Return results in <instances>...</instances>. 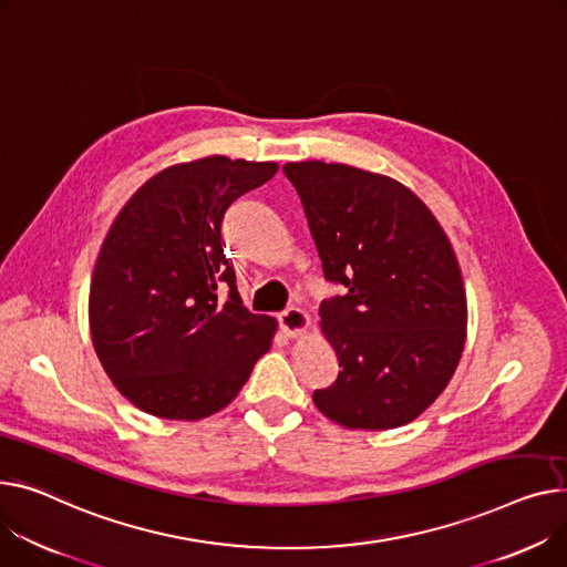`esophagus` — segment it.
Here are the masks:
<instances>
[{
	"label": "esophagus",
	"instance_id": "34e87169",
	"mask_svg": "<svg viewBox=\"0 0 567 567\" xmlns=\"http://www.w3.org/2000/svg\"><path fill=\"white\" fill-rule=\"evenodd\" d=\"M278 321L287 337H300V334H306V330L310 328V317L306 315V310H300V308H287L285 312L278 315Z\"/></svg>",
	"mask_w": 567,
	"mask_h": 567
}]
</instances>
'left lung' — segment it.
<instances>
[{
  "label": "left lung",
  "mask_w": 567,
  "mask_h": 567,
  "mask_svg": "<svg viewBox=\"0 0 567 567\" xmlns=\"http://www.w3.org/2000/svg\"><path fill=\"white\" fill-rule=\"evenodd\" d=\"M303 203L323 276L321 330L339 360L315 405L347 429L412 422L454 375L467 298L454 248L431 209L401 182L347 164L282 166Z\"/></svg>",
  "instance_id": "obj_1"
}]
</instances>
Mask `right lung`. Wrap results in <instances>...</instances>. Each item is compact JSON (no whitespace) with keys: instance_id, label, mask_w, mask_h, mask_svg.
I'll return each mask as SVG.
<instances>
[{"instance_id":"obj_1","label":"right lung","mask_w":567,"mask_h":567,"mask_svg":"<svg viewBox=\"0 0 567 567\" xmlns=\"http://www.w3.org/2000/svg\"><path fill=\"white\" fill-rule=\"evenodd\" d=\"M276 173V162L220 155L177 164L150 177L111 223L91 280V337L111 383L143 412L209 417L271 349L278 323L244 308L220 223Z\"/></svg>"}]
</instances>
